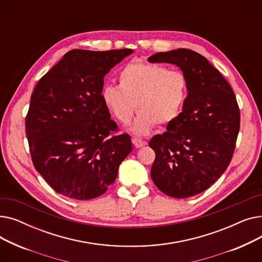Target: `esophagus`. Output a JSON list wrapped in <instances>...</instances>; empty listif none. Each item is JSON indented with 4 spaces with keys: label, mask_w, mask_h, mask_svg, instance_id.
I'll return each instance as SVG.
<instances>
[{
    "label": "esophagus",
    "mask_w": 262,
    "mask_h": 262,
    "mask_svg": "<svg viewBox=\"0 0 262 262\" xmlns=\"http://www.w3.org/2000/svg\"><path fill=\"white\" fill-rule=\"evenodd\" d=\"M132 142H133V144L136 146V147H142V146H144L145 144H146V142H144V141H142L141 139H139V138H133L132 139Z\"/></svg>",
    "instance_id": "34e87169"
}]
</instances>
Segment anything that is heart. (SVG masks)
<instances>
[{
    "label": "heart",
    "instance_id": "heart-1",
    "mask_svg": "<svg viewBox=\"0 0 262 262\" xmlns=\"http://www.w3.org/2000/svg\"><path fill=\"white\" fill-rule=\"evenodd\" d=\"M188 98V79L180 70H169L159 63L133 61L119 73V86L106 85L102 99L113 116L127 124L136 107L138 116L133 133L146 135L155 124L166 126L173 123Z\"/></svg>",
    "mask_w": 262,
    "mask_h": 262
}]
</instances>
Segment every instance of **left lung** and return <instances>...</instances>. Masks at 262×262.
Returning <instances> with one entry per match:
<instances>
[{
  "label": "left lung",
  "mask_w": 262,
  "mask_h": 262,
  "mask_svg": "<svg viewBox=\"0 0 262 262\" xmlns=\"http://www.w3.org/2000/svg\"><path fill=\"white\" fill-rule=\"evenodd\" d=\"M147 60L176 64L188 79L180 117L149 140L156 154L150 176L171 198L196 195L217 181L232 158L240 129L236 95L217 69L192 50L159 52Z\"/></svg>",
  "instance_id": "obj_1"
}]
</instances>
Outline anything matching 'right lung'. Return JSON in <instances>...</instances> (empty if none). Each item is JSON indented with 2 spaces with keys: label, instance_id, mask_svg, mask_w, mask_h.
I'll use <instances>...</instances> for the list:
<instances>
[{
  "label": "right lung",
  "instance_id": "right-lung-1",
  "mask_svg": "<svg viewBox=\"0 0 262 262\" xmlns=\"http://www.w3.org/2000/svg\"><path fill=\"white\" fill-rule=\"evenodd\" d=\"M134 51L72 50L40 78L31 96L25 133L35 169L67 198L104 194L132 152L102 99L104 76Z\"/></svg>",
  "mask_w": 262,
  "mask_h": 262
}]
</instances>
